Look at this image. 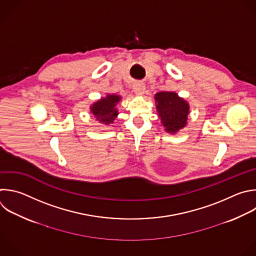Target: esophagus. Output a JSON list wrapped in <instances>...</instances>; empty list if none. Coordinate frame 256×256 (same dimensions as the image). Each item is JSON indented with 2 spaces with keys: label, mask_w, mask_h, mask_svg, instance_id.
I'll return each mask as SVG.
<instances>
[{
  "label": "esophagus",
  "mask_w": 256,
  "mask_h": 256,
  "mask_svg": "<svg viewBox=\"0 0 256 256\" xmlns=\"http://www.w3.org/2000/svg\"><path fill=\"white\" fill-rule=\"evenodd\" d=\"M146 90V86L142 83H136L134 85V92L138 96H142Z\"/></svg>",
  "instance_id": "1"
}]
</instances>
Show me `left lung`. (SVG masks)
<instances>
[{
  "instance_id": "1",
  "label": "left lung",
  "mask_w": 256,
  "mask_h": 256,
  "mask_svg": "<svg viewBox=\"0 0 256 256\" xmlns=\"http://www.w3.org/2000/svg\"><path fill=\"white\" fill-rule=\"evenodd\" d=\"M156 110L166 130L176 132L187 124L188 104L175 92H162L154 96Z\"/></svg>"
}]
</instances>
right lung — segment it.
<instances>
[{"label": "right lung", "instance_id": "1", "mask_svg": "<svg viewBox=\"0 0 256 256\" xmlns=\"http://www.w3.org/2000/svg\"><path fill=\"white\" fill-rule=\"evenodd\" d=\"M120 98L118 96H108L106 98H102V100L96 102L92 108V114L96 116L102 122L106 124H112L116 116H118V110L116 108V104L120 102Z\"/></svg>", "mask_w": 256, "mask_h": 256}]
</instances>
